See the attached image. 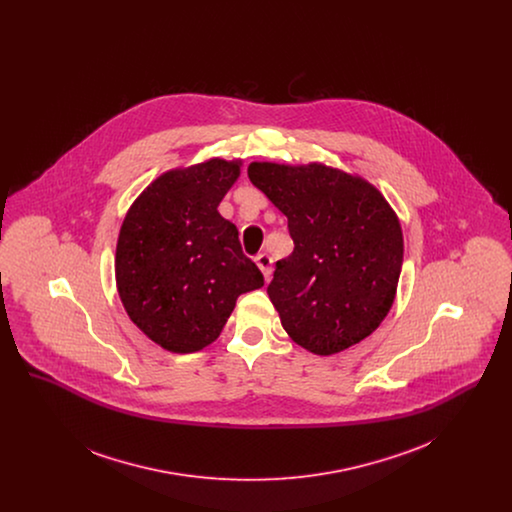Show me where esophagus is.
Returning a JSON list of instances; mask_svg holds the SVG:
<instances>
[{
    "label": "esophagus",
    "mask_w": 512,
    "mask_h": 512,
    "mask_svg": "<svg viewBox=\"0 0 512 512\" xmlns=\"http://www.w3.org/2000/svg\"><path fill=\"white\" fill-rule=\"evenodd\" d=\"M255 263H257V267L261 268L265 280H268V278H270V272H272V259L268 257L267 253H259V255L255 257Z\"/></svg>",
    "instance_id": "34e87169"
}]
</instances>
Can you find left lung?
<instances>
[{"label": "left lung", "mask_w": 512, "mask_h": 512, "mask_svg": "<svg viewBox=\"0 0 512 512\" xmlns=\"http://www.w3.org/2000/svg\"><path fill=\"white\" fill-rule=\"evenodd\" d=\"M251 184L288 217L293 253L267 293L284 330L317 355L365 340L391 309L403 234L382 194L324 165L251 163Z\"/></svg>", "instance_id": "left-lung-1"}]
</instances>
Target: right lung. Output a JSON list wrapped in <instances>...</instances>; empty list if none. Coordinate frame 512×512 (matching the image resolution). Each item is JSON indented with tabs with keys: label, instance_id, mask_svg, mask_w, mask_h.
<instances>
[{
	"label": "right lung",
	"instance_id": "right-lung-1",
	"mask_svg": "<svg viewBox=\"0 0 512 512\" xmlns=\"http://www.w3.org/2000/svg\"><path fill=\"white\" fill-rule=\"evenodd\" d=\"M240 174L211 159L159 176L130 207L117 244V288L132 322L172 353L219 338L242 293L265 278L245 257L238 228L217 211Z\"/></svg>",
	"mask_w": 512,
	"mask_h": 512
}]
</instances>
